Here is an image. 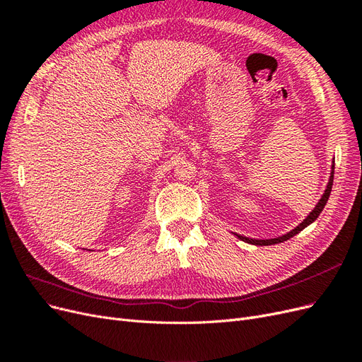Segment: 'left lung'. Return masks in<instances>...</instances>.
Instances as JSON below:
<instances>
[{"label":"left lung","instance_id":"obj_1","mask_svg":"<svg viewBox=\"0 0 362 362\" xmlns=\"http://www.w3.org/2000/svg\"><path fill=\"white\" fill-rule=\"evenodd\" d=\"M334 169H335V161L332 160L331 177H329V180H327L326 189H325V192H323V194H322V198L319 199V202L315 204V206H314L313 210L310 211V214L306 216L298 226L293 228L291 231H288V233H286V234H282V235H279V237H275V238H250V237H246V235H240V234H237V233H233V234H234L237 238L243 240L245 243L254 245V246H270V245H278V243H282V242H286V240H288V238L294 237L296 234H299V233L302 231V229H305L306 226H310L313 222H315V221H317V217H319V216H320V213L323 211V208H325V205H326L327 199H329V194H331V190H332V184H334Z\"/></svg>","mask_w":362,"mask_h":362}]
</instances>
